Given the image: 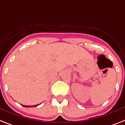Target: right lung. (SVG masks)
Returning a JSON list of instances; mask_svg holds the SVG:
<instances>
[{
	"mask_svg": "<svg viewBox=\"0 0 125 125\" xmlns=\"http://www.w3.org/2000/svg\"><path fill=\"white\" fill-rule=\"evenodd\" d=\"M38 105H34V106H26V105H22V106H24V107H32V106H38Z\"/></svg>",
	"mask_w": 125,
	"mask_h": 125,
	"instance_id": "right-lung-1",
	"label": "right lung"
}]
</instances>
